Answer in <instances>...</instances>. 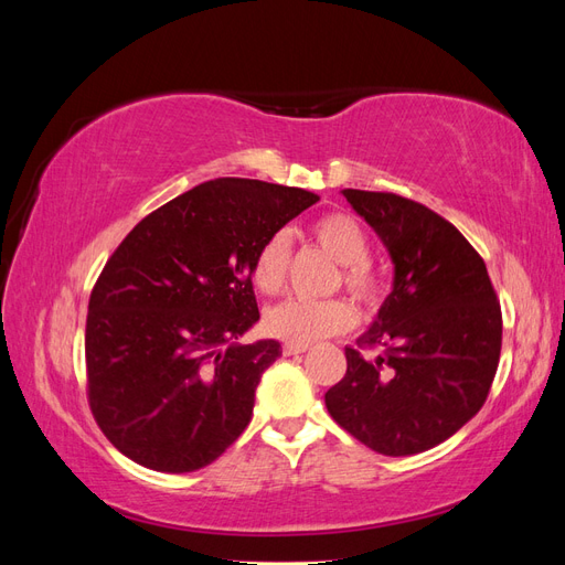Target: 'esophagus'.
<instances>
[{
    "mask_svg": "<svg viewBox=\"0 0 565 565\" xmlns=\"http://www.w3.org/2000/svg\"><path fill=\"white\" fill-rule=\"evenodd\" d=\"M303 351H309V344H289V341H287V344L282 347L285 355H297V353H303Z\"/></svg>",
    "mask_w": 565,
    "mask_h": 565,
    "instance_id": "obj_1",
    "label": "esophagus"
}]
</instances>
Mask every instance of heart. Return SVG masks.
Wrapping results in <instances>:
<instances>
[{
	"label": "heart",
	"mask_w": 565,
	"mask_h": 565,
	"mask_svg": "<svg viewBox=\"0 0 565 565\" xmlns=\"http://www.w3.org/2000/svg\"><path fill=\"white\" fill-rule=\"evenodd\" d=\"M311 235L337 264H341V280L349 292L363 303L377 301L380 278L367 264L370 241L365 228L353 216L332 212L313 221ZM287 264V233L278 231L268 235L252 262V280L256 289L268 297L278 295L285 287ZM353 322L355 311L347 299H287L266 313V330L289 344H311L316 339L349 330Z\"/></svg>",
	"instance_id": "1"
}]
</instances>
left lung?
Masks as SVG:
<instances>
[{
	"label": "left lung",
	"mask_w": 565,
	"mask_h": 565,
	"mask_svg": "<svg viewBox=\"0 0 565 565\" xmlns=\"http://www.w3.org/2000/svg\"><path fill=\"white\" fill-rule=\"evenodd\" d=\"M382 237L393 289L347 347L344 380L324 393L332 419L370 450L417 455L483 407L502 351V311L486 262L450 221L396 193L344 188Z\"/></svg>",
	"instance_id": "obj_1"
}]
</instances>
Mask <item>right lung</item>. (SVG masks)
Returning a JSON list of instances; mask_svg holds the SVG:
<instances>
[{
  "instance_id": "add662e5",
  "label": "right lung",
  "mask_w": 565,
  "mask_h": 565,
  "mask_svg": "<svg viewBox=\"0 0 565 565\" xmlns=\"http://www.w3.org/2000/svg\"><path fill=\"white\" fill-rule=\"evenodd\" d=\"M320 198L214 179L134 226L92 289L87 393L113 446L152 471L212 465L245 431L276 339L235 344L259 320L252 262Z\"/></svg>"
}]
</instances>
